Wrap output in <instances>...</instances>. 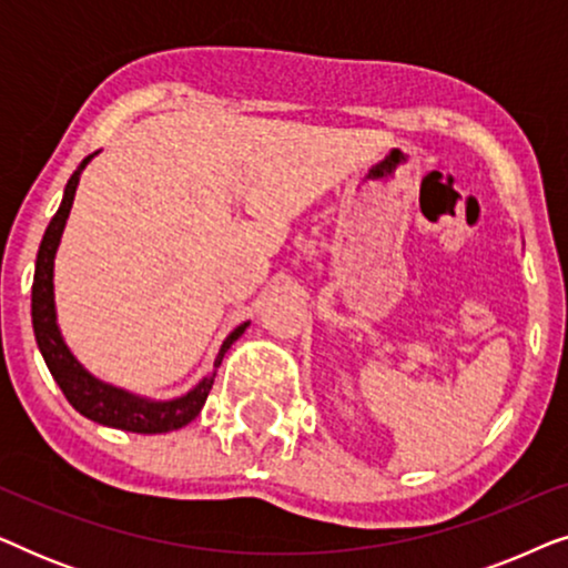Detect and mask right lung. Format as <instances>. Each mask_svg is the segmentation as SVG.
Instances as JSON below:
<instances>
[{
  "label": "right lung",
  "mask_w": 568,
  "mask_h": 568,
  "mask_svg": "<svg viewBox=\"0 0 568 568\" xmlns=\"http://www.w3.org/2000/svg\"><path fill=\"white\" fill-rule=\"evenodd\" d=\"M90 158H84L80 170H74V175L69 178L59 212L53 214L51 224L45 227L41 247H38L36 276H33V305H30L33 307V331H36L38 348H41L45 367H49L53 379H57V385L61 387V393H64V398L72 403V408L80 410L82 416H88L98 424L113 426V429L136 432V434H162L170 429H181V426L193 422V418L199 416V410L204 408L214 377L201 379L189 395H183V398L178 400H168V403L142 400L119 390V387H111L88 375V372L80 367V362L69 354L64 341H61L57 313H53V255H57L61 232H64L69 209H72L77 183H80V173L90 162ZM245 328L247 323L230 333L227 341H224L220 348V356H216L214 367H220L222 356L227 354V348L235 344L240 333Z\"/></svg>",
  "instance_id": "right-lung-1"
}]
</instances>
